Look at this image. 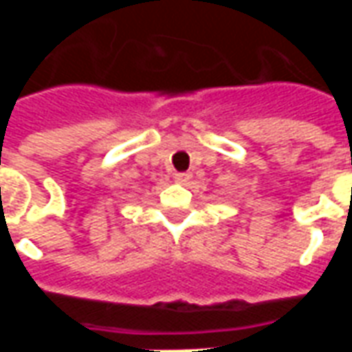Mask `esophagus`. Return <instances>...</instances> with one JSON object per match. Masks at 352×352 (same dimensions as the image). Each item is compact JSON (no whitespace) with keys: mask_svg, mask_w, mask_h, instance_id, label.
Returning a JSON list of instances; mask_svg holds the SVG:
<instances>
[{"mask_svg":"<svg viewBox=\"0 0 352 352\" xmlns=\"http://www.w3.org/2000/svg\"><path fill=\"white\" fill-rule=\"evenodd\" d=\"M175 181L179 184H188L192 181V173H175Z\"/></svg>","mask_w":352,"mask_h":352,"instance_id":"obj_1","label":"esophagus"}]
</instances>
